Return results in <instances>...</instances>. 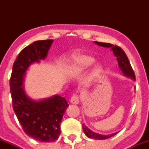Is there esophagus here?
<instances>
[{"mask_svg":"<svg viewBox=\"0 0 149 149\" xmlns=\"http://www.w3.org/2000/svg\"><path fill=\"white\" fill-rule=\"evenodd\" d=\"M70 101H71V104H78L80 102V96L78 95H73Z\"/></svg>","mask_w":149,"mask_h":149,"instance_id":"1","label":"esophagus"}]
</instances>
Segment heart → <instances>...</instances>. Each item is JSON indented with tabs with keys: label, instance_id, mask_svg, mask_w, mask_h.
Segmentation results:
<instances>
[{
	"label": "heart",
	"instance_id": "obj_1",
	"mask_svg": "<svg viewBox=\"0 0 149 149\" xmlns=\"http://www.w3.org/2000/svg\"><path fill=\"white\" fill-rule=\"evenodd\" d=\"M95 58L87 55H76L73 57V61L69 66V71L73 74H76L88 69L95 62ZM101 71L100 67L94 71V76H97Z\"/></svg>",
	"mask_w": 149,
	"mask_h": 149
}]
</instances>
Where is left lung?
Wrapping results in <instances>:
<instances>
[{
	"label": "left lung",
	"instance_id": "1",
	"mask_svg": "<svg viewBox=\"0 0 149 149\" xmlns=\"http://www.w3.org/2000/svg\"><path fill=\"white\" fill-rule=\"evenodd\" d=\"M95 42L98 45L102 46V47H111L114 55L117 58V61L118 64L119 68L123 73V75L127 77H129V78H132L134 80H135V74L131 66L130 62L129 61V59H128L125 52L123 50L121 47L117 45H113L111 43H106V42H100L97 41H95ZM83 129L87 136H88L89 138H91V139H107L111 137V136L115 135L116 134H117V133H113V134L109 135H102L97 134V133L94 132L90 130V129H88L84 124H83Z\"/></svg>",
	"mask_w": 149,
	"mask_h": 149
}]
</instances>
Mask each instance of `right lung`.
<instances>
[{"mask_svg": "<svg viewBox=\"0 0 149 149\" xmlns=\"http://www.w3.org/2000/svg\"><path fill=\"white\" fill-rule=\"evenodd\" d=\"M53 40H38L24 48L13 66L10 80L13 107L24 132L42 142L54 141L60 134V124L69 107L64 97L55 95L36 102L26 95L23 86L26 71L33 62L47 57Z\"/></svg>", "mask_w": 149, "mask_h": 149, "instance_id": "1", "label": "right lung"}]
</instances>
